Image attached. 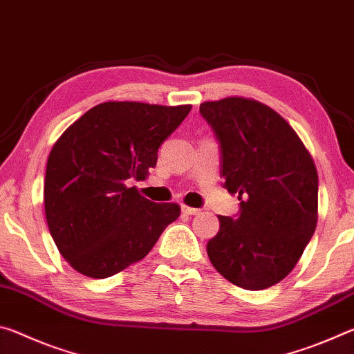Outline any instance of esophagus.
<instances>
[{
  "label": "esophagus",
  "mask_w": 354,
  "mask_h": 354,
  "mask_svg": "<svg viewBox=\"0 0 354 354\" xmlns=\"http://www.w3.org/2000/svg\"><path fill=\"white\" fill-rule=\"evenodd\" d=\"M181 211H183V214H185V215H195V214H198L200 212V209H196V207H190V206H181Z\"/></svg>",
  "instance_id": "obj_1"
}]
</instances>
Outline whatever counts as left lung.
I'll return each mask as SVG.
<instances>
[{
    "mask_svg": "<svg viewBox=\"0 0 354 354\" xmlns=\"http://www.w3.org/2000/svg\"><path fill=\"white\" fill-rule=\"evenodd\" d=\"M200 113L218 142L223 187L241 200L234 218L218 215L207 256L230 283L267 289L293 270L315 231L314 160L290 124L259 101H206Z\"/></svg>",
    "mask_w": 354,
    "mask_h": 354,
    "instance_id": "obj_1",
    "label": "left lung"
}]
</instances>
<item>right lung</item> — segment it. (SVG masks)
I'll use <instances>...</instances> for the list:
<instances>
[{
	"label": "right lung",
	"instance_id": "obj_1",
	"mask_svg": "<svg viewBox=\"0 0 354 354\" xmlns=\"http://www.w3.org/2000/svg\"><path fill=\"white\" fill-rule=\"evenodd\" d=\"M192 106L107 101L76 120L53 147L45 215L64 259L88 278H109L145 257L181 209L154 203L131 181L148 175L162 142Z\"/></svg>",
	"mask_w": 354,
	"mask_h": 354
}]
</instances>
